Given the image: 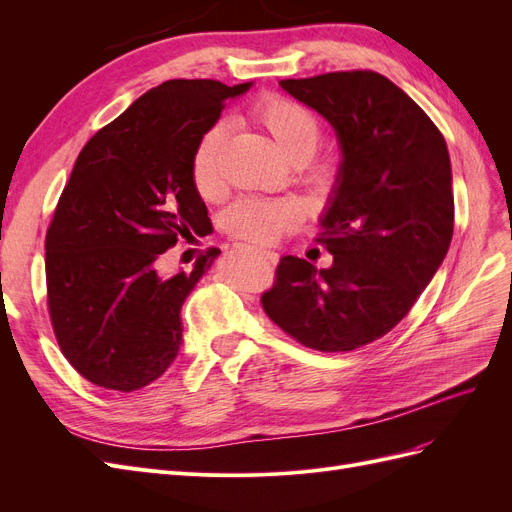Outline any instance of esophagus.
<instances>
[{
	"instance_id": "1",
	"label": "esophagus",
	"mask_w": 512,
	"mask_h": 512,
	"mask_svg": "<svg viewBox=\"0 0 512 512\" xmlns=\"http://www.w3.org/2000/svg\"><path fill=\"white\" fill-rule=\"evenodd\" d=\"M260 254H262V256H265L267 260H271V262H277V258H280V256H277V254H275V252H267V250H265V252H260Z\"/></svg>"
}]
</instances>
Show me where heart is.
<instances>
[{"label": "heart", "instance_id": "obj_1", "mask_svg": "<svg viewBox=\"0 0 512 512\" xmlns=\"http://www.w3.org/2000/svg\"><path fill=\"white\" fill-rule=\"evenodd\" d=\"M254 119L280 147L290 162L309 160L320 138V121L312 108L282 96H267L256 102ZM226 141V126L215 123L194 149L192 183L203 198H215L222 192L220 153ZM226 228L245 241L275 243L301 222V209L290 200L241 198L226 211Z\"/></svg>", "mask_w": 512, "mask_h": 512}]
</instances>
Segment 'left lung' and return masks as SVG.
I'll list each match as a JSON object with an SVG mask.
<instances>
[{"label": "left lung", "mask_w": 512, "mask_h": 512, "mask_svg": "<svg viewBox=\"0 0 512 512\" xmlns=\"http://www.w3.org/2000/svg\"><path fill=\"white\" fill-rule=\"evenodd\" d=\"M329 121L342 160L318 218L329 269L282 256L267 316L307 348L348 352L404 318L453 239L444 136L406 91L369 70L280 81Z\"/></svg>", "instance_id": "obj_1"}]
</instances>
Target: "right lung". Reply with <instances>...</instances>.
Listing matches in <instances>:
<instances>
[{"mask_svg":"<svg viewBox=\"0 0 512 512\" xmlns=\"http://www.w3.org/2000/svg\"><path fill=\"white\" fill-rule=\"evenodd\" d=\"M254 83L173 79L89 138L46 232L49 312L61 352L111 391L147 386L183 344L181 307L220 250L166 275L162 254L209 224L194 149Z\"/></svg>","mask_w":512,"mask_h":512,"instance_id":"right-lung-1","label":"right lung"}]
</instances>
